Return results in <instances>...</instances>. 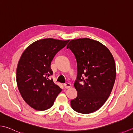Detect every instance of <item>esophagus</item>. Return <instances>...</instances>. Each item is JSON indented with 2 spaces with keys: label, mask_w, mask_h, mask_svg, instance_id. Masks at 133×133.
I'll use <instances>...</instances> for the list:
<instances>
[{
  "label": "esophagus",
  "mask_w": 133,
  "mask_h": 133,
  "mask_svg": "<svg viewBox=\"0 0 133 133\" xmlns=\"http://www.w3.org/2000/svg\"><path fill=\"white\" fill-rule=\"evenodd\" d=\"M64 86L65 88H66V89H68V88H70V87H71V84H70V83L67 82V83H66V84H65L64 85Z\"/></svg>",
  "instance_id": "esophagus-1"
}]
</instances>
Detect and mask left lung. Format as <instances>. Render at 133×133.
Returning <instances> with one entry per match:
<instances>
[{
  "mask_svg": "<svg viewBox=\"0 0 133 133\" xmlns=\"http://www.w3.org/2000/svg\"><path fill=\"white\" fill-rule=\"evenodd\" d=\"M67 48L72 52L77 63L74 86L78 95L71 100V106L79 113H92L105 103L112 90L116 78L114 57L104 45L88 38L72 40Z\"/></svg>",
  "mask_w": 133,
  "mask_h": 133,
  "instance_id": "obj_1",
  "label": "left lung"
}]
</instances>
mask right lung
<instances>
[{"instance_id": "1", "label": "right lung", "mask_w": 133, "mask_h": 133, "mask_svg": "<svg viewBox=\"0 0 133 133\" xmlns=\"http://www.w3.org/2000/svg\"><path fill=\"white\" fill-rule=\"evenodd\" d=\"M68 40L52 38L41 39L25 49L18 62L16 79L24 101L38 111L51 108L62 89L49 77L52 75L51 63L56 53Z\"/></svg>"}]
</instances>
